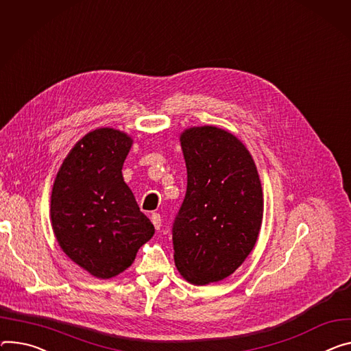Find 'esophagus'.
Wrapping results in <instances>:
<instances>
[{"label": "esophagus", "instance_id": "esophagus-1", "mask_svg": "<svg viewBox=\"0 0 351 351\" xmlns=\"http://www.w3.org/2000/svg\"><path fill=\"white\" fill-rule=\"evenodd\" d=\"M151 221H152V224H154V227H155V230L158 231V230H161V224H162V218H161V215H159L158 213H152V215H151Z\"/></svg>", "mask_w": 351, "mask_h": 351}]
</instances>
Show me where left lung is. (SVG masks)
Instances as JSON below:
<instances>
[{
  "label": "left lung",
  "mask_w": 351,
  "mask_h": 351,
  "mask_svg": "<svg viewBox=\"0 0 351 351\" xmlns=\"http://www.w3.org/2000/svg\"><path fill=\"white\" fill-rule=\"evenodd\" d=\"M187 189L175 218V266L195 285L231 276L256 245L263 219L258 168L243 143L215 125L180 134Z\"/></svg>",
  "instance_id": "1"
}]
</instances>
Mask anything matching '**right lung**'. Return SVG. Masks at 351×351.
<instances>
[{
	"instance_id": "obj_1",
	"label": "right lung",
	"mask_w": 351,
	"mask_h": 351,
	"mask_svg": "<svg viewBox=\"0 0 351 351\" xmlns=\"http://www.w3.org/2000/svg\"><path fill=\"white\" fill-rule=\"evenodd\" d=\"M132 145L124 132L92 130L71 148L54 179V237L74 263L97 278H112L130 267L155 232L121 175Z\"/></svg>"
}]
</instances>
